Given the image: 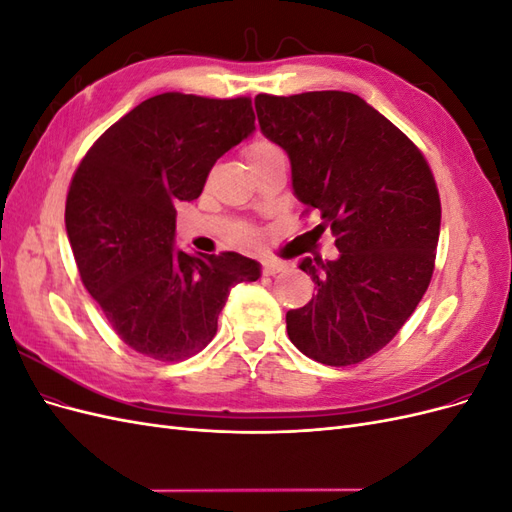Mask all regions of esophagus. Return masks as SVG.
Here are the masks:
<instances>
[{"mask_svg": "<svg viewBox=\"0 0 512 512\" xmlns=\"http://www.w3.org/2000/svg\"><path fill=\"white\" fill-rule=\"evenodd\" d=\"M284 269H286V265H284V262H280V260H267L265 265H262V273H265V275L282 273Z\"/></svg>", "mask_w": 512, "mask_h": 512, "instance_id": "esophagus-1", "label": "esophagus"}]
</instances>
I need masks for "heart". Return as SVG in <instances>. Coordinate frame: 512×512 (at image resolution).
Instances as JSON below:
<instances>
[{"label": "heart", "instance_id": "obj_1", "mask_svg": "<svg viewBox=\"0 0 512 512\" xmlns=\"http://www.w3.org/2000/svg\"><path fill=\"white\" fill-rule=\"evenodd\" d=\"M275 153H280V149H277L271 141H267V138H254V141L245 147V160H247V164L254 166L256 162H262V160L275 156ZM241 239L243 241H256L258 235L254 230H243Z\"/></svg>", "mask_w": 512, "mask_h": 512}]
</instances>
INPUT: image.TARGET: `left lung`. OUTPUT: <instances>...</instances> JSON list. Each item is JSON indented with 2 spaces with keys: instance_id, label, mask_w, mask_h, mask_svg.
<instances>
[{
  "instance_id": "1",
  "label": "left lung",
  "mask_w": 512,
  "mask_h": 512,
  "mask_svg": "<svg viewBox=\"0 0 512 512\" xmlns=\"http://www.w3.org/2000/svg\"><path fill=\"white\" fill-rule=\"evenodd\" d=\"M254 104L260 132L288 153L294 196L339 250L299 262L316 294L286 314L290 342L324 365L361 363L404 327L431 282L436 181L410 138L348 91L260 94Z\"/></svg>"
}]
</instances>
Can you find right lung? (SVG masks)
<instances>
[{
  "mask_svg": "<svg viewBox=\"0 0 512 512\" xmlns=\"http://www.w3.org/2000/svg\"><path fill=\"white\" fill-rule=\"evenodd\" d=\"M256 130L250 98L160 94L113 123L76 168L66 232L87 292L132 350L183 361L218 331L230 288L260 262L175 250V205L205 188L213 164Z\"/></svg>",
  "mask_w": 512,
  "mask_h": 512,
  "instance_id": "1",
  "label": "right lung"
}]
</instances>
